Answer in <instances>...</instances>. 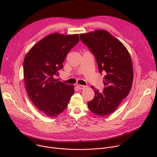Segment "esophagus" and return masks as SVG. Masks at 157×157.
Segmentation results:
<instances>
[{
    "mask_svg": "<svg viewBox=\"0 0 157 157\" xmlns=\"http://www.w3.org/2000/svg\"><path fill=\"white\" fill-rule=\"evenodd\" d=\"M77 88H78V90H83V89H84V88H85V86H84V85H77Z\"/></svg>",
    "mask_w": 157,
    "mask_h": 157,
    "instance_id": "esophagus-1",
    "label": "esophagus"
}]
</instances>
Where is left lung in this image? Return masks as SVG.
Instances as JSON below:
<instances>
[{
	"mask_svg": "<svg viewBox=\"0 0 157 157\" xmlns=\"http://www.w3.org/2000/svg\"><path fill=\"white\" fill-rule=\"evenodd\" d=\"M80 37L94 55L99 72L106 74L103 91L94 90V98L88 103V108L97 115H109L131 89L134 72L131 56L124 45L107 31L96 30L82 34Z\"/></svg>",
	"mask_w": 157,
	"mask_h": 157,
	"instance_id": "1",
	"label": "left lung"
}]
</instances>
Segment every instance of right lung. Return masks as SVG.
<instances>
[{
	"mask_svg": "<svg viewBox=\"0 0 157 157\" xmlns=\"http://www.w3.org/2000/svg\"><path fill=\"white\" fill-rule=\"evenodd\" d=\"M79 42L78 34H50L26 54L23 75L29 99L45 115L54 117L67 108L74 86L54 78L59 75L68 52Z\"/></svg>",
	"mask_w": 157,
	"mask_h": 157,
	"instance_id": "right-lung-1",
	"label": "right lung"
}]
</instances>
